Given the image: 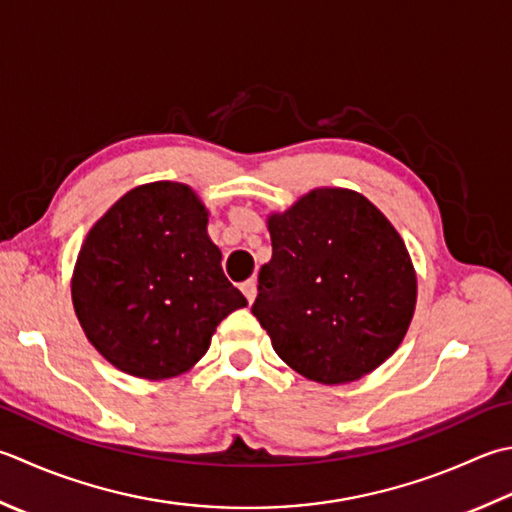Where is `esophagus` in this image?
<instances>
[{
  "instance_id": "obj_1",
  "label": "esophagus",
  "mask_w": 512,
  "mask_h": 512,
  "mask_svg": "<svg viewBox=\"0 0 512 512\" xmlns=\"http://www.w3.org/2000/svg\"><path fill=\"white\" fill-rule=\"evenodd\" d=\"M242 293L246 295L248 304H253V299H255V295H257V288H255V282H253V279H248V282H244V284H242Z\"/></svg>"
}]
</instances>
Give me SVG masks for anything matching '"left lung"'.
Listing matches in <instances>:
<instances>
[{"instance_id": "left-lung-1", "label": "left lung", "mask_w": 512, "mask_h": 512, "mask_svg": "<svg viewBox=\"0 0 512 512\" xmlns=\"http://www.w3.org/2000/svg\"><path fill=\"white\" fill-rule=\"evenodd\" d=\"M268 230L273 259L250 310L290 368L346 384L395 353L417 279L402 237L366 197L317 188L270 217Z\"/></svg>"}]
</instances>
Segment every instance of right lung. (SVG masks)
Masks as SVG:
<instances>
[{
  "label": "right lung",
  "instance_id": "1",
  "mask_svg": "<svg viewBox=\"0 0 512 512\" xmlns=\"http://www.w3.org/2000/svg\"><path fill=\"white\" fill-rule=\"evenodd\" d=\"M206 210L175 182L133 188L79 250L73 304L86 337L128 375H182L246 297L206 235Z\"/></svg>",
  "mask_w": 512,
  "mask_h": 512
}]
</instances>
